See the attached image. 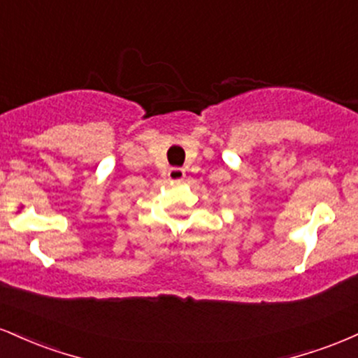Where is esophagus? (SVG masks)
Masks as SVG:
<instances>
[{
	"mask_svg": "<svg viewBox=\"0 0 358 358\" xmlns=\"http://www.w3.org/2000/svg\"><path fill=\"white\" fill-rule=\"evenodd\" d=\"M185 178V170L182 168H170L168 170V180H171V182H182Z\"/></svg>",
	"mask_w": 358,
	"mask_h": 358,
	"instance_id": "1",
	"label": "esophagus"
}]
</instances>
